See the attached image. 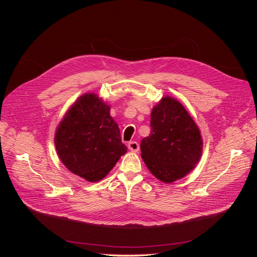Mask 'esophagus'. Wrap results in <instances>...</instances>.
Instances as JSON below:
<instances>
[{
  "mask_svg": "<svg viewBox=\"0 0 257 257\" xmlns=\"http://www.w3.org/2000/svg\"><path fill=\"white\" fill-rule=\"evenodd\" d=\"M127 147H128V149L133 152H138V150H139V144L137 142H130L127 144Z\"/></svg>",
  "mask_w": 257,
  "mask_h": 257,
  "instance_id": "obj_1",
  "label": "esophagus"
}]
</instances>
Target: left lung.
<instances>
[{
	"mask_svg": "<svg viewBox=\"0 0 257 257\" xmlns=\"http://www.w3.org/2000/svg\"><path fill=\"white\" fill-rule=\"evenodd\" d=\"M150 126L141 150L152 175L170 183L189 174L199 161L203 141L185 108L172 97L162 98L152 109Z\"/></svg>",
	"mask_w": 257,
	"mask_h": 257,
	"instance_id": "obj_1",
	"label": "left lung"
}]
</instances>
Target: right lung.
<instances>
[{
  "label": "right lung",
  "instance_id": "add662e5",
  "mask_svg": "<svg viewBox=\"0 0 257 257\" xmlns=\"http://www.w3.org/2000/svg\"><path fill=\"white\" fill-rule=\"evenodd\" d=\"M109 110L96 94H84L69 108L54 137L62 163L91 182L103 179L127 150Z\"/></svg>",
  "mask_w": 257,
  "mask_h": 257
}]
</instances>
